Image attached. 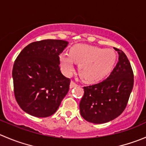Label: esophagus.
I'll list each match as a JSON object with an SVG mask.
<instances>
[{"mask_svg": "<svg viewBox=\"0 0 146 146\" xmlns=\"http://www.w3.org/2000/svg\"><path fill=\"white\" fill-rule=\"evenodd\" d=\"M77 86V84L76 83H74L73 81L70 82V88H73L76 87Z\"/></svg>", "mask_w": 146, "mask_h": 146, "instance_id": "1", "label": "esophagus"}]
</instances>
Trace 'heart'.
<instances>
[{"instance_id":"b5f03b06","label":"heart","mask_w":146,"mask_h":146,"mask_svg":"<svg viewBox=\"0 0 146 146\" xmlns=\"http://www.w3.org/2000/svg\"><path fill=\"white\" fill-rule=\"evenodd\" d=\"M116 61V55L111 49H103L86 44L73 46L70 53L60 55V62L67 76L74 70V62L78 63V73L87 82L101 80L112 70Z\"/></svg>"}]
</instances>
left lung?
<instances>
[{"label": "left lung", "instance_id": "left-lung-1", "mask_svg": "<svg viewBox=\"0 0 146 146\" xmlns=\"http://www.w3.org/2000/svg\"><path fill=\"white\" fill-rule=\"evenodd\" d=\"M118 62L110 76L102 82L83 88L80 112L86 121L96 124L111 121L119 116L127 106L133 87V73L125 53L114 48Z\"/></svg>", "mask_w": 146, "mask_h": 146}]
</instances>
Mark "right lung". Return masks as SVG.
<instances>
[{
    "mask_svg": "<svg viewBox=\"0 0 146 146\" xmlns=\"http://www.w3.org/2000/svg\"><path fill=\"white\" fill-rule=\"evenodd\" d=\"M68 42L47 39L24 48L13 68L14 94L29 115L46 118L56 112L68 93L70 79L60 70L59 55Z\"/></svg>",
    "mask_w": 146,
    "mask_h": 146,
    "instance_id": "right-lung-1",
    "label": "right lung"
}]
</instances>
